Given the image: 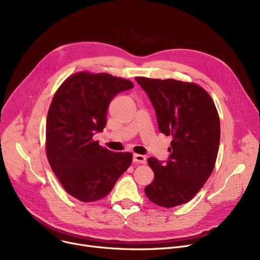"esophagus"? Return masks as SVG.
<instances>
[{"mask_svg": "<svg viewBox=\"0 0 260 260\" xmlns=\"http://www.w3.org/2000/svg\"><path fill=\"white\" fill-rule=\"evenodd\" d=\"M134 162L139 163V165H145L146 157L140 154H134Z\"/></svg>", "mask_w": 260, "mask_h": 260, "instance_id": "obj_1", "label": "esophagus"}]
</instances>
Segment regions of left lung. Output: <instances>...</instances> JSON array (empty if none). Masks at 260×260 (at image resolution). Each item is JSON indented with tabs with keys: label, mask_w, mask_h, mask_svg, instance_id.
Wrapping results in <instances>:
<instances>
[{
	"label": "left lung",
	"mask_w": 260,
	"mask_h": 260,
	"mask_svg": "<svg viewBox=\"0 0 260 260\" xmlns=\"http://www.w3.org/2000/svg\"><path fill=\"white\" fill-rule=\"evenodd\" d=\"M156 111L159 131L172 136L169 160L148 158L155 177L144 192L157 206L192 200L211 176L220 141V121L209 92L193 82L137 77Z\"/></svg>",
	"instance_id": "8db88e82"
}]
</instances>
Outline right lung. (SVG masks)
Segmentation results:
<instances>
[{
  "label": "right lung",
  "mask_w": 260,
  "mask_h": 260,
  "mask_svg": "<svg viewBox=\"0 0 260 260\" xmlns=\"http://www.w3.org/2000/svg\"><path fill=\"white\" fill-rule=\"evenodd\" d=\"M133 87L132 81L120 77L79 72L53 95L46 121V156L64 189L80 201L104 198L132 165V153H114L92 136L105 127L115 95Z\"/></svg>",
  "instance_id": "add662e5"
}]
</instances>
